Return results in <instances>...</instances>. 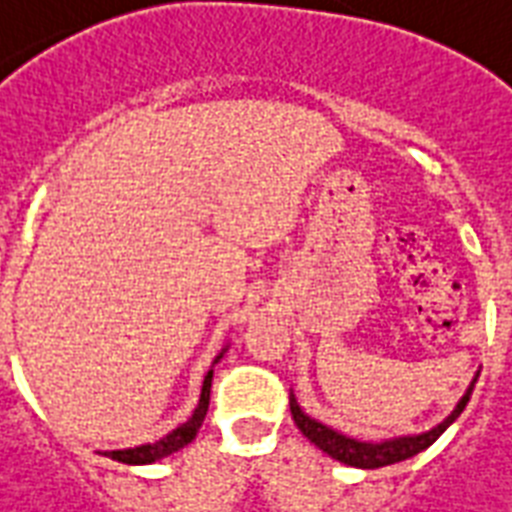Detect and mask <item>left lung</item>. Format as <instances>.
I'll return each mask as SVG.
<instances>
[{
  "mask_svg": "<svg viewBox=\"0 0 512 512\" xmlns=\"http://www.w3.org/2000/svg\"><path fill=\"white\" fill-rule=\"evenodd\" d=\"M476 384V381H473ZM473 384L468 386V392L463 394V400L458 402V407L452 410V415H447L436 429L426 431V434L418 436H400V439H389V442L373 444V442H357V439H350V436L339 434V431L328 429L323 423L313 421V418H307L302 410H299L297 400L289 397V410H292V418L297 423V429L315 444V447H321L326 455H331L339 463L355 465V468H381V465H392L400 463V460L413 458L418 452H423L429 444H434L439 436L444 434V429L450 426L460 413H463V407L468 405L473 392Z\"/></svg>",
  "mask_w": 512,
  "mask_h": 512,
  "instance_id": "8db88e82",
  "label": "left lung"
}]
</instances>
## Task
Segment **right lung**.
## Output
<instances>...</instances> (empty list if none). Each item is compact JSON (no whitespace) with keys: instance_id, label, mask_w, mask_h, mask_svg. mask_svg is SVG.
Returning a JSON list of instances; mask_svg holds the SVG:
<instances>
[{"instance_id":"add662e5","label":"right lung","mask_w":512,"mask_h":512,"mask_svg":"<svg viewBox=\"0 0 512 512\" xmlns=\"http://www.w3.org/2000/svg\"><path fill=\"white\" fill-rule=\"evenodd\" d=\"M220 357H223V352L215 357V363H218ZM210 386H213V371H207L205 384H202V397H199V405H197V410H194V415H191L186 423H181L178 429L170 431L168 436H162V439H157V442H152V444L131 447V450L105 452L107 458L118 460V463H126V465H147V463H155V460H160V458H168L170 452H176V450H181V447H186V444H189L191 439L197 436L202 421H205L207 405H210Z\"/></svg>"}]
</instances>
